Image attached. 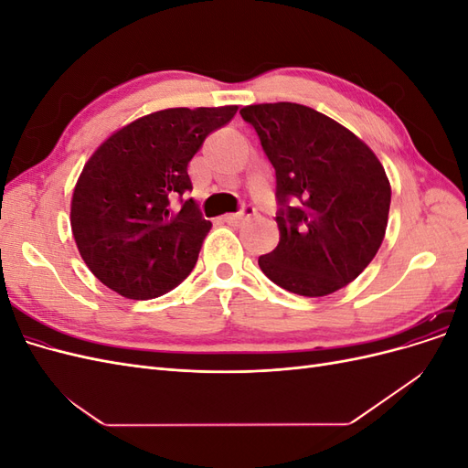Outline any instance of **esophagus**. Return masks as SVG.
<instances>
[{
    "label": "esophagus",
    "mask_w": 468,
    "mask_h": 468,
    "mask_svg": "<svg viewBox=\"0 0 468 468\" xmlns=\"http://www.w3.org/2000/svg\"><path fill=\"white\" fill-rule=\"evenodd\" d=\"M251 215H256V208H253L251 205H244L242 210L234 212V215H226L224 220L230 222V224H239L244 218H248V217H251Z\"/></svg>",
    "instance_id": "34e87169"
}]
</instances>
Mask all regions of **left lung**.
I'll list each match as a JSON object with an SVG mask.
<instances>
[{"label": "left lung", "mask_w": 468, "mask_h": 468, "mask_svg": "<svg viewBox=\"0 0 468 468\" xmlns=\"http://www.w3.org/2000/svg\"><path fill=\"white\" fill-rule=\"evenodd\" d=\"M277 176L279 244L258 260L275 285L325 296L373 261L387 232L390 183L373 150L299 103L239 109Z\"/></svg>", "instance_id": "left-lung-1"}]
</instances>
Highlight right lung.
Wrapping results in <instances>:
<instances>
[{
	"mask_svg": "<svg viewBox=\"0 0 468 468\" xmlns=\"http://www.w3.org/2000/svg\"><path fill=\"white\" fill-rule=\"evenodd\" d=\"M236 111L150 112L112 133L83 165L69 222L81 260L111 291L148 301L193 271L212 224L193 199L183 201L193 189L187 165Z\"/></svg>",
	"mask_w": 468,
	"mask_h": 468,
	"instance_id": "obj_1",
	"label": "right lung"
}]
</instances>
